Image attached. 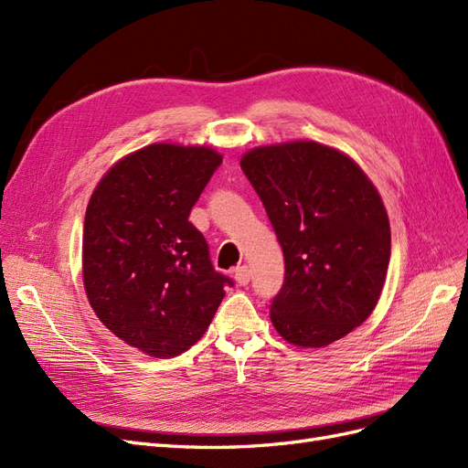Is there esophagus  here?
<instances>
[{"instance_id": "34e87169", "label": "esophagus", "mask_w": 468, "mask_h": 468, "mask_svg": "<svg viewBox=\"0 0 468 468\" xmlns=\"http://www.w3.org/2000/svg\"><path fill=\"white\" fill-rule=\"evenodd\" d=\"M250 277H251V271H250L248 265H238V267L234 269V279H236L238 285H242V287L248 285Z\"/></svg>"}]
</instances>
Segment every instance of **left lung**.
Masks as SVG:
<instances>
[{"label": "left lung", "mask_w": 468, "mask_h": 468, "mask_svg": "<svg viewBox=\"0 0 468 468\" xmlns=\"http://www.w3.org/2000/svg\"><path fill=\"white\" fill-rule=\"evenodd\" d=\"M285 256L271 322L289 344L324 347L375 310L390 261L378 191L349 155L313 140L242 155Z\"/></svg>", "instance_id": "1"}]
</instances>
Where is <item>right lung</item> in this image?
Instances as JSON below:
<instances>
[{
    "instance_id": "add662e5",
    "label": "right lung",
    "mask_w": 468,
    "mask_h": 468,
    "mask_svg": "<svg viewBox=\"0 0 468 468\" xmlns=\"http://www.w3.org/2000/svg\"><path fill=\"white\" fill-rule=\"evenodd\" d=\"M222 155L150 144L95 187L83 222V287L97 318L146 356L176 357L207 332L232 279L215 271L189 222Z\"/></svg>"
}]
</instances>
